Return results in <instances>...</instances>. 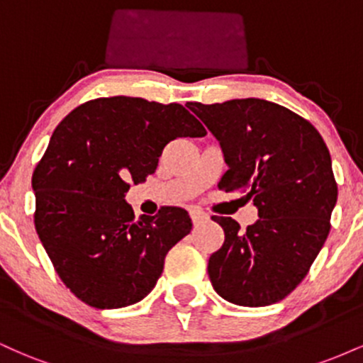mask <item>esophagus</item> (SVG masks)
Here are the masks:
<instances>
[{
  "mask_svg": "<svg viewBox=\"0 0 363 363\" xmlns=\"http://www.w3.org/2000/svg\"><path fill=\"white\" fill-rule=\"evenodd\" d=\"M189 215H191V220H193L194 225H199L208 220V215L203 210H199V208H191Z\"/></svg>",
  "mask_w": 363,
  "mask_h": 363,
  "instance_id": "obj_1",
  "label": "esophagus"
}]
</instances>
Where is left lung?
Segmentation results:
<instances>
[{"instance_id": "8db88e82", "label": "left lung", "mask_w": 363, "mask_h": 363, "mask_svg": "<svg viewBox=\"0 0 363 363\" xmlns=\"http://www.w3.org/2000/svg\"><path fill=\"white\" fill-rule=\"evenodd\" d=\"M187 107L222 145L228 170L220 189L244 191L259 215L245 230L230 216H211L225 232L208 261L211 285L235 306L280 302L309 273L331 230L338 184L326 143L309 121L262 99Z\"/></svg>"}]
</instances>
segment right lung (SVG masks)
Segmentation results:
<instances>
[{"mask_svg":"<svg viewBox=\"0 0 363 363\" xmlns=\"http://www.w3.org/2000/svg\"><path fill=\"white\" fill-rule=\"evenodd\" d=\"M181 104L102 97L54 129L32 176L34 223L72 294L95 309H119L152 291L170 249L191 232L184 208L136 220L124 196L147 181L169 141L205 136Z\"/></svg>","mask_w":363,"mask_h":363,"instance_id":"right-lung-1","label":"right lung"}]
</instances>
